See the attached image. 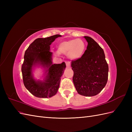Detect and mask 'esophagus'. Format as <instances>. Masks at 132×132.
Here are the masks:
<instances>
[{"instance_id":"34e87169","label":"esophagus","mask_w":132,"mask_h":132,"mask_svg":"<svg viewBox=\"0 0 132 132\" xmlns=\"http://www.w3.org/2000/svg\"><path fill=\"white\" fill-rule=\"evenodd\" d=\"M65 64H66V65L67 67H69L70 66V63L69 62H66Z\"/></svg>"}]
</instances>
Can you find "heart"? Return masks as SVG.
Wrapping results in <instances>:
<instances>
[{"mask_svg": "<svg viewBox=\"0 0 132 132\" xmlns=\"http://www.w3.org/2000/svg\"><path fill=\"white\" fill-rule=\"evenodd\" d=\"M85 47V43L82 39L75 38L60 43L58 46V52L60 53L68 55L71 59L76 60L82 56Z\"/></svg>", "mask_w": 132, "mask_h": 132, "instance_id": "b5f03b06", "label": "heart"}]
</instances>
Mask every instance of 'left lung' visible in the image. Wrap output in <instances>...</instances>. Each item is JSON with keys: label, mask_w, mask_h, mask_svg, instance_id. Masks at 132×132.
I'll use <instances>...</instances> for the list:
<instances>
[{"label": "left lung", "mask_w": 132, "mask_h": 132, "mask_svg": "<svg viewBox=\"0 0 132 132\" xmlns=\"http://www.w3.org/2000/svg\"><path fill=\"white\" fill-rule=\"evenodd\" d=\"M88 45L82 56L71 61L73 81L79 94L93 96L100 93L106 85L109 65L102 48L94 39L84 36Z\"/></svg>", "instance_id": "left-lung-1"}]
</instances>
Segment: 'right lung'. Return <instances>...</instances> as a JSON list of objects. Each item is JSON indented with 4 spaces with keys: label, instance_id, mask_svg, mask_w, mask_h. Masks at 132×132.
I'll return each instance as SVG.
<instances>
[{
    "label": "right lung",
    "instance_id": "add662e5",
    "mask_svg": "<svg viewBox=\"0 0 132 132\" xmlns=\"http://www.w3.org/2000/svg\"><path fill=\"white\" fill-rule=\"evenodd\" d=\"M61 36L60 35H55L47 38L36 39L25 51L24 61L21 67L23 84L36 97H51L57 93L66 65L64 62L52 63V52H50V45L55 38ZM37 65H42L47 69L46 76L43 81H36L33 77L32 69Z\"/></svg>",
    "mask_w": 132,
    "mask_h": 132
}]
</instances>
